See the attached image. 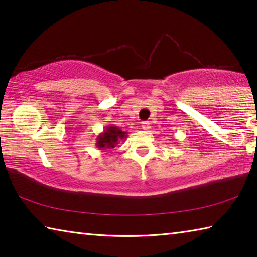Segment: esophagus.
Wrapping results in <instances>:
<instances>
[{"label": "esophagus", "mask_w": 257, "mask_h": 257, "mask_svg": "<svg viewBox=\"0 0 257 257\" xmlns=\"http://www.w3.org/2000/svg\"><path fill=\"white\" fill-rule=\"evenodd\" d=\"M142 127L144 130H149L151 128V123L149 121H144V122H142Z\"/></svg>", "instance_id": "obj_1"}]
</instances>
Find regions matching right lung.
<instances>
[{"mask_svg": "<svg viewBox=\"0 0 257 257\" xmlns=\"http://www.w3.org/2000/svg\"><path fill=\"white\" fill-rule=\"evenodd\" d=\"M127 132L115 125H107L96 138V146L99 150H111L114 149L119 141H123L127 138Z\"/></svg>", "mask_w": 257, "mask_h": 257, "instance_id": "obj_1", "label": "right lung"}]
</instances>
